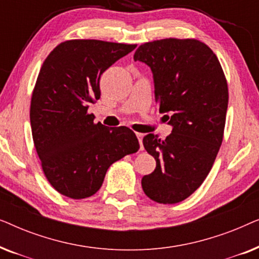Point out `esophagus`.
<instances>
[{
    "label": "esophagus",
    "instance_id": "34e87169",
    "mask_svg": "<svg viewBox=\"0 0 259 259\" xmlns=\"http://www.w3.org/2000/svg\"><path fill=\"white\" fill-rule=\"evenodd\" d=\"M137 137H138V140H139V144H140V150L143 151V150H144V145H143V138H144V134H141V133H137Z\"/></svg>",
    "mask_w": 259,
    "mask_h": 259
}]
</instances>
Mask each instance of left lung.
Instances as JSON below:
<instances>
[{
    "instance_id": "8db88e82",
    "label": "left lung",
    "mask_w": 259,
    "mask_h": 259,
    "mask_svg": "<svg viewBox=\"0 0 259 259\" xmlns=\"http://www.w3.org/2000/svg\"><path fill=\"white\" fill-rule=\"evenodd\" d=\"M134 61L150 67L155 102L172 133L165 140L144 137L145 150L157 161L144 176L145 194L160 204L190 197L211 171L221 148L229 104L224 72L210 47L194 38H164L141 45Z\"/></svg>"
}]
</instances>
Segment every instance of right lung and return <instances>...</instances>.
<instances>
[{
    "mask_svg": "<svg viewBox=\"0 0 259 259\" xmlns=\"http://www.w3.org/2000/svg\"><path fill=\"white\" fill-rule=\"evenodd\" d=\"M137 45L69 40L45 60L30 102V126L46 178L63 196L97 193L113 162L139 150L126 126L94 123L90 104L100 99V77Z\"/></svg>",
    "mask_w": 259,
    "mask_h": 259,
    "instance_id": "obj_1",
    "label": "right lung"
}]
</instances>
